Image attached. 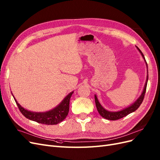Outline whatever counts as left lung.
Listing matches in <instances>:
<instances>
[{
    "instance_id": "obj_1",
    "label": "left lung",
    "mask_w": 160,
    "mask_h": 160,
    "mask_svg": "<svg viewBox=\"0 0 160 160\" xmlns=\"http://www.w3.org/2000/svg\"><path fill=\"white\" fill-rule=\"evenodd\" d=\"M137 47V49L139 50V51L140 52V53L142 54L145 61H146V59H145L144 55L142 53V52L138 47ZM146 65H147V62H146ZM147 66H148V65H147ZM148 80V75L147 76V79H146V84H145L143 91L142 92L141 96H140L138 98V99L135 101V102L133 105L129 106V107L125 108L122 111H117V112H111V111H108L106 109H105L102 107V106H101V105L99 103L98 98H97V96L95 95V101L96 108H97V109H98V111L99 113L100 114V115L102 116L103 118L109 119V120H118V119H119L121 118H123L125 117V116L128 115V114L133 112V111H135V110H137L139 108V106L141 105V104L142 103L143 101L144 96H145V94H146V91Z\"/></svg>"
}]
</instances>
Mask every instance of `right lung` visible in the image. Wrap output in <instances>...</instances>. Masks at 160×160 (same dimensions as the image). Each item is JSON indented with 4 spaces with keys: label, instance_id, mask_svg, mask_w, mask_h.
I'll return each mask as SVG.
<instances>
[{
    "label": "right lung",
    "instance_id": "right-lung-1",
    "mask_svg": "<svg viewBox=\"0 0 160 160\" xmlns=\"http://www.w3.org/2000/svg\"><path fill=\"white\" fill-rule=\"evenodd\" d=\"M72 93L73 92L70 93L57 107L44 113L31 112L30 111L25 109L18 103L15 98L14 99L21 113L27 119L42 124L56 125L63 121L68 115L70 98Z\"/></svg>",
    "mask_w": 160,
    "mask_h": 160
}]
</instances>
